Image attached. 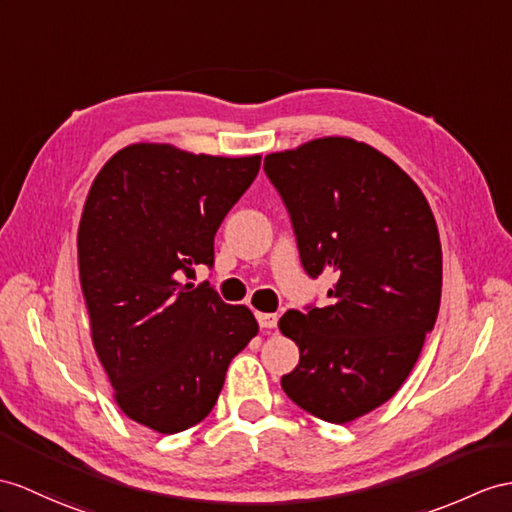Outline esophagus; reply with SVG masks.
Masks as SVG:
<instances>
[{
	"mask_svg": "<svg viewBox=\"0 0 512 512\" xmlns=\"http://www.w3.org/2000/svg\"><path fill=\"white\" fill-rule=\"evenodd\" d=\"M256 319L260 323V328H265V330H271L278 326V315H273V313H258Z\"/></svg>",
	"mask_w": 512,
	"mask_h": 512,
	"instance_id": "1",
	"label": "esophagus"
}]
</instances>
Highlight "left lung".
Wrapping results in <instances>:
<instances>
[{
	"label": "left lung",
	"instance_id": "obj_1",
	"mask_svg": "<svg viewBox=\"0 0 512 512\" xmlns=\"http://www.w3.org/2000/svg\"><path fill=\"white\" fill-rule=\"evenodd\" d=\"M310 278H334L330 304L286 310L280 332L299 347L282 376L291 400L330 423L376 410L400 391L434 328L443 254L415 180L347 136H323L265 156Z\"/></svg>",
	"mask_w": 512,
	"mask_h": 512
}]
</instances>
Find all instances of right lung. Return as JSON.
I'll return each mask as SVG.
<instances>
[{"instance_id":"add662e5","label":"right lung","mask_w":512,"mask_h":512,"mask_svg":"<svg viewBox=\"0 0 512 512\" xmlns=\"http://www.w3.org/2000/svg\"><path fill=\"white\" fill-rule=\"evenodd\" d=\"M260 154H193L132 143L95 176L78 228L80 286L93 347L123 415L160 434L202 421L230 360L258 334L195 265H213L215 234L254 182Z\"/></svg>"}]
</instances>
